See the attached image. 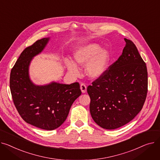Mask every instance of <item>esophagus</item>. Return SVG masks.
<instances>
[{"label": "esophagus", "instance_id": "1", "mask_svg": "<svg viewBox=\"0 0 160 160\" xmlns=\"http://www.w3.org/2000/svg\"><path fill=\"white\" fill-rule=\"evenodd\" d=\"M81 90L82 93H85L87 92V85L84 83H81Z\"/></svg>", "mask_w": 160, "mask_h": 160}]
</instances>
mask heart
Masks as SVG:
<instances>
[{
    "label": "heart",
    "mask_w": 160,
    "mask_h": 160,
    "mask_svg": "<svg viewBox=\"0 0 160 160\" xmlns=\"http://www.w3.org/2000/svg\"><path fill=\"white\" fill-rule=\"evenodd\" d=\"M73 58L77 63L81 66H87L88 76L92 78H98L105 73L110 61L108 51L101 50V46L96 43H90L76 50ZM66 64L68 70L78 76L79 70L78 66L73 61L67 60Z\"/></svg>",
    "instance_id": "b5f03b06"
}]
</instances>
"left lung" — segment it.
I'll use <instances>...</instances> for the list:
<instances>
[{
    "label": "left lung",
    "instance_id": "obj_1",
    "mask_svg": "<svg viewBox=\"0 0 160 160\" xmlns=\"http://www.w3.org/2000/svg\"><path fill=\"white\" fill-rule=\"evenodd\" d=\"M124 39L126 45L118 60L87 87L92 118L108 130L132 121L142 110L148 92L146 64L134 42Z\"/></svg>",
    "mask_w": 160,
    "mask_h": 160
}]
</instances>
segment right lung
I'll list each match as a JSON object with an SVG mask.
<instances>
[{"label": "right lung", "instance_id": "right-lung-1", "mask_svg": "<svg viewBox=\"0 0 160 160\" xmlns=\"http://www.w3.org/2000/svg\"><path fill=\"white\" fill-rule=\"evenodd\" d=\"M48 40L37 41L23 50L11 70L9 87L14 105L23 120L36 127L52 130L64 123L81 90L78 82L35 86L30 80V62L42 52Z\"/></svg>", "mask_w": 160, "mask_h": 160}]
</instances>
